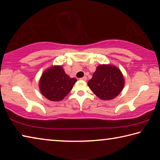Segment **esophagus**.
<instances>
[{
  "instance_id": "1",
  "label": "esophagus",
  "mask_w": 160,
  "mask_h": 160,
  "mask_svg": "<svg viewBox=\"0 0 160 160\" xmlns=\"http://www.w3.org/2000/svg\"><path fill=\"white\" fill-rule=\"evenodd\" d=\"M80 79H81V80H83V81H86V80H87V77H82V78H81Z\"/></svg>"
}]
</instances>
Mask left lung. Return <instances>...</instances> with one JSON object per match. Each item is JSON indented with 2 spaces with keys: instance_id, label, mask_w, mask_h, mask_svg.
I'll return each mask as SVG.
<instances>
[{
  "instance_id": "obj_1",
  "label": "left lung",
  "mask_w": 160,
  "mask_h": 160,
  "mask_svg": "<svg viewBox=\"0 0 160 160\" xmlns=\"http://www.w3.org/2000/svg\"><path fill=\"white\" fill-rule=\"evenodd\" d=\"M88 86L101 99L111 100L121 93L124 78L116 66L102 64L97 66L92 78L88 82Z\"/></svg>"
}]
</instances>
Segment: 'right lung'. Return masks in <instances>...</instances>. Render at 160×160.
Returning a JSON list of instances; mask_svg holds the SVG:
<instances>
[{"label": "right lung", "instance_id": "obj_1", "mask_svg": "<svg viewBox=\"0 0 160 160\" xmlns=\"http://www.w3.org/2000/svg\"><path fill=\"white\" fill-rule=\"evenodd\" d=\"M77 81L75 78L68 77L61 66H53L42 73L39 88L46 99L58 102L71 92Z\"/></svg>", "mask_w": 160, "mask_h": 160}]
</instances>
